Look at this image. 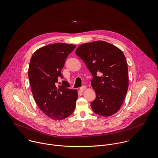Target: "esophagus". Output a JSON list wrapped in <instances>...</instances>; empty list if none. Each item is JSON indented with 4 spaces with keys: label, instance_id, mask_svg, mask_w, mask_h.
Masks as SVG:
<instances>
[{
    "label": "esophagus",
    "instance_id": "34e87169",
    "mask_svg": "<svg viewBox=\"0 0 158 158\" xmlns=\"http://www.w3.org/2000/svg\"><path fill=\"white\" fill-rule=\"evenodd\" d=\"M86 88V87L85 86H82L81 88H80V91H81V92H82V91H83Z\"/></svg>",
    "mask_w": 158,
    "mask_h": 158
}]
</instances>
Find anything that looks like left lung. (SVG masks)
<instances>
[{
  "label": "left lung",
  "mask_w": 158,
  "mask_h": 158,
  "mask_svg": "<svg viewBox=\"0 0 158 158\" xmlns=\"http://www.w3.org/2000/svg\"><path fill=\"white\" fill-rule=\"evenodd\" d=\"M75 53L92 74L91 86L96 99L91 103L93 111L103 116L118 111L128 88L127 59L117 47L105 41L83 44Z\"/></svg>",
  "instance_id": "8db88e82"
}]
</instances>
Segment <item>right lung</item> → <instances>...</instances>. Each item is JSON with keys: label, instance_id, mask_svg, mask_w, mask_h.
<instances>
[{"label": "right lung", "instance_id": "obj_1", "mask_svg": "<svg viewBox=\"0 0 158 158\" xmlns=\"http://www.w3.org/2000/svg\"><path fill=\"white\" fill-rule=\"evenodd\" d=\"M75 48L73 44H50L37 50L30 61L28 75L34 98L40 110L55 121L69 117L75 108L77 89L56 86L58 78H63L61 70L67 57Z\"/></svg>", "mask_w": 158, "mask_h": 158}]
</instances>
